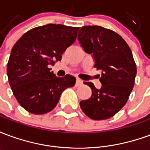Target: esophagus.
I'll return each instance as SVG.
<instances>
[{
    "mask_svg": "<svg viewBox=\"0 0 150 150\" xmlns=\"http://www.w3.org/2000/svg\"><path fill=\"white\" fill-rule=\"evenodd\" d=\"M83 84V81H82L80 79H76V83H75V86H80V85Z\"/></svg>",
    "mask_w": 150,
    "mask_h": 150,
    "instance_id": "obj_1",
    "label": "esophagus"
}]
</instances>
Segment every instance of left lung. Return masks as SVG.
I'll list each match as a JSON object with an SVG mask.
<instances>
[{"mask_svg":"<svg viewBox=\"0 0 150 150\" xmlns=\"http://www.w3.org/2000/svg\"><path fill=\"white\" fill-rule=\"evenodd\" d=\"M78 38L85 51L93 54L95 67L102 71L100 89L84 82L92 94L79 103L80 108L91 119H108L125 105L134 87L137 66L132 51L120 35L99 25L83 26Z\"/></svg>","mask_w":150,"mask_h":150,"instance_id":"obj_1","label":"left lung"}]
</instances>
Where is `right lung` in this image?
<instances>
[{"mask_svg": "<svg viewBox=\"0 0 150 150\" xmlns=\"http://www.w3.org/2000/svg\"><path fill=\"white\" fill-rule=\"evenodd\" d=\"M79 30L47 24L27 31L14 44L7 64L8 83L27 112L42 115L52 111L62 91L75 84L74 76L57 77L49 67L62 59L67 48L75 42Z\"/></svg>", "mask_w": 150, "mask_h": 150, "instance_id": "right-lung-1", "label": "right lung"}]
</instances>
